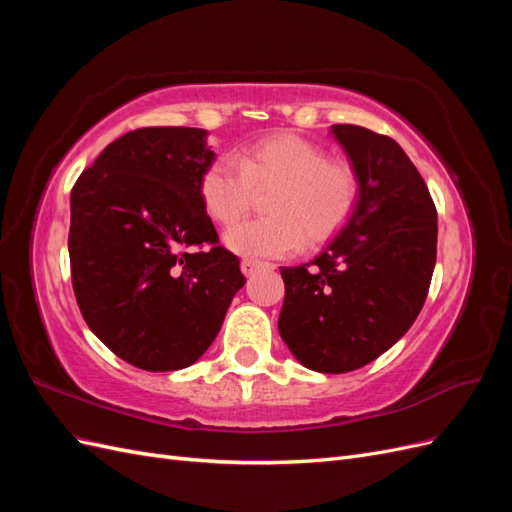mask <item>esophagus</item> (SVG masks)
I'll list each match as a JSON object with an SVG mask.
<instances>
[{
  "label": "esophagus",
  "mask_w": 512,
  "mask_h": 512,
  "mask_svg": "<svg viewBox=\"0 0 512 512\" xmlns=\"http://www.w3.org/2000/svg\"><path fill=\"white\" fill-rule=\"evenodd\" d=\"M260 267H265V262L254 260V258H243V260H241V271H243V275H254Z\"/></svg>",
  "instance_id": "obj_1"
}]
</instances>
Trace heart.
I'll return each mask as SVG.
<instances>
[{"label": "heart", "instance_id": "obj_1", "mask_svg": "<svg viewBox=\"0 0 512 512\" xmlns=\"http://www.w3.org/2000/svg\"><path fill=\"white\" fill-rule=\"evenodd\" d=\"M271 190L267 218L230 226L226 247L243 256H288L303 239L316 245L342 228L359 200L356 170L297 134H273L245 147L239 162L215 158L198 179V194L215 222L232 224L250 209L254 190Z\"/></svg>", "mask_w": 512, "mask_h": 512}]
</instances>
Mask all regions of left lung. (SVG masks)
Returning <instances> with one entry per match:
<instances>
[{"instance_id": "1", "label": "left lung", "mask_w": 512, "mask_h": 512, "mask_svg": "<svg viewBox=\"0 0 512 512\" xmlns=\"http://www.w3.org/2000/svg\"><path fill=\"white\" fill-rule=\"evenodd\" d=\"M359 175L350 220L307 265L280 267L277 329L292 356L320 374L371 363L421 314L436 267L438 213L416 166L393 138L331 126Z\"/></svg>"}]
</instances>
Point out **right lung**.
I'll use <instances>...</instances> for the list:
<instances>
[{"label":"right lung","mask_w":512,"mask_h":512,"mask_svg":"<svg viewBox=\"0 0 512 512\" xmlns=\"http://www.w3.org/2000/svg\"><path fill=\"white\" fill-rule=\"evenodd\" d=\"M200 128H141L108 145L70 194V267L87 327L145 371L196 363L245 277L198 194L215 160ZM211 242L207 253H185Z\"/></svg>","instance_id":"add662e5"}]
</instances>
